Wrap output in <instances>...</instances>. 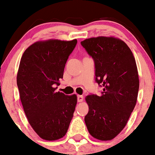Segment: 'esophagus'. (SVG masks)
Segmentation results:
<instances>
[{
    "label": "esophagus",
    "instance_id": "esophagus-1",
    "mask_svg": "<svg viewBox=\"0 0 155 155\" xmlns=\"http://www.w3.org/2000/svg\"><path fill=\"white\" fill-rule=\"evenodd\" d=\"M83 100H84V97H83V96H81V95H78V102H81Z\"/></svg>",
    "mask_w": 155,
    "mask_h": 155
}]
</instances>
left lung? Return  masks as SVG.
Returning a JSON list of instances; mask_svg holds the SVG:
<instances>
[{"label": "left lung", "mask_w": 155, "mask_h": 155, "mask_svg": "<svg viewBox=\"0 0 155 155\" xmlns=\"http://www.w3.org/2000/svg\"><path fill=\"white\" fill-rule=\"evenodd\" d=\"M81 44L94 60L96 82L102 87L99 96H86V126L95 139L111 140L125 127L136 104V60L126 43L114 37L90 38Z\"/></svg>", "instance_id": "8db88e82"}]
</instances>
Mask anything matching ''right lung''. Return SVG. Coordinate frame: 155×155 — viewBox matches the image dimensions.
Here are the masks:
<instances>
[{"instance_id":"obj_1","label":"right lung","mask_w":155,"mask_h":155,"mask_svg":"<svg viewBox=\"0 0 155 155\" xmlns=\"http://www.w3.org/2000/svg\"><path fill=\"white\" fill-rule=\"evenodd\" d=\"M77 40L38 41L24 52L17 86L28 123L43 139L54 141L66 134L77 105L75 94L56 92L68 56Z\"/></svg>"}]
</instances>
